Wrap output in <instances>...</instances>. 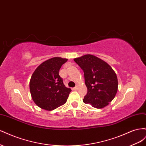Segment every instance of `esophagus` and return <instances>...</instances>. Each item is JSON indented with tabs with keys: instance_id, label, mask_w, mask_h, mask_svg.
<instances>
[{
	"instance_id": "34e87169",
	"label": "esophagus",
	"mask_w": 146,
	"mask_h": 146,
	"mask_svg": "<svg viewBox=\"0 0 146 146\" xmlns=\"http://www.w3.org/2000/svg\"><path fill=\"white\" fill-rule=\"evenodd\" d=\"M77 89H78V86H75V87L73 88V90H77Z\"/></svg>"
}]
</instances>
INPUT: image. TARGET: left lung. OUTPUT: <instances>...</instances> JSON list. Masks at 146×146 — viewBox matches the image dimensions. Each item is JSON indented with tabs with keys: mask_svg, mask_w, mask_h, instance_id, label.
I'll use <instances>...</instances> for the list:
<instances>
[{
	"mask_svg": "<svg viewBox=\"0 0 146 146\" xmlns=\"http://www.w3.org/2000/svg\"><path fill=\"white\" fill-rule=\"evenodd\" d=\"M74 61L83 70L88 92L83 102L92 107L102 108L113 100L117 91L116 73L108 64L92 55L75 58Z\"/></svg>",
	"mask_w": 146,
	"mask_h": 146,
	"instance_id": "8db88e82",
	"label": "left lung"
}]
</instances>
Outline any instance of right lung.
<instances>
[{
  "mask_svg": "<svg viewBox=\"0 0 146 146\" xmlns=\"http://www.w3.org/2000/svg\"><path fill=\"white\" fill-rule=\"evenodd\" d=\"M68 59L54 57L39 65L30 81L34 102L42 109L51 111L66 102L71 91L65 86L59 70Z\"/></svg>",
  "mask_w": 146,
  "mask_h": 146,
  "instance_id": "obj_1",
  "label": "right lung"
}]
</instances>
